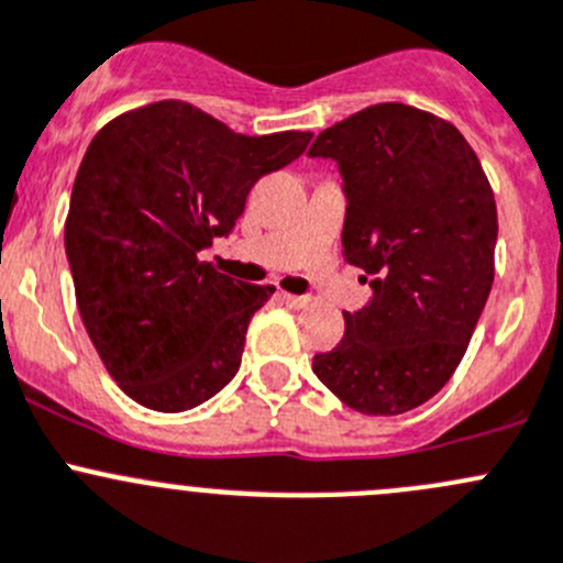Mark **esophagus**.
<instances>
[{"instance_id":"esophagus-1","label":"esophagus","mask_w":563,"mask_h":563,"mask_svg":"<svg viewBox=\"0 0 563 563\" xmlns=\"http://www.w3.org/2000/svg\"><path fill=\"white\" fill-rule=\"evenodd\" d=\"M280 299L288 305V308H294V310H302V308H308V305H310L308 297H297V294H288V291H280Z\"/></svg>"}]
</instances>
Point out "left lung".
<instances>
[{"instance_id":"1","label":"left lung","mask_w":563,"mask_h":563,"mask_svg":"<svg viewBox=\"0 0 563 563\" xmlns=\"http://www.w3.org/2000/svg\"><path fill=\"white\" fill-rule=\"evenodd\" d=\"M308 155L340 166L343 255L373 277L371 305L343 313V340L313 356V373L367 417L411 411L450 382L485 310L498 236L490 181L455 124L402 103L321 130Z\"/></svg>"}]
</instances>
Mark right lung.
Instances as JSON below:
<instances>
[{"label": "right lung", "mask_w": 563, "mask_h": 563, "mask_svg": "<svg viewBox=\"0 0 563 563\" xmlns=\"http://www.w3.org/2000/svg\"><path fill=\"white\" fill-rule=\"evenodd\" d=\"M313 133L242 135L161 100L119 113L76 174L65 250L76 302L106 371L152 411H187L236 376L250 318L275 286L198 258L245 212L247 192Z\"/></svg>", "instance_id": "obj_1"}]
</instances>
